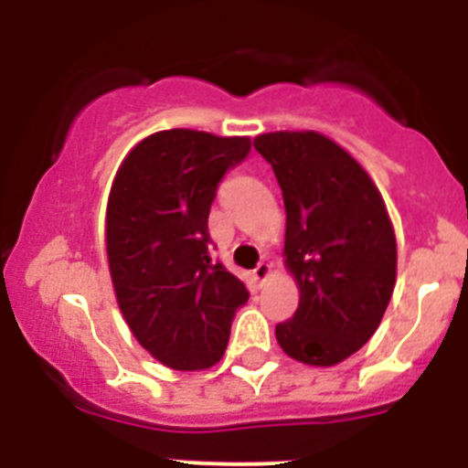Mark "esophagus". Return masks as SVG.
<instances>
[{"label":"esophagus","instance_id":"esophagus-1","mask_svg":"<svg viewBox=\"0 0 468 468\" xmlns=\"http://www.w3.org/2000/svg\"><path fill=\"white\" fill-rule=\"evenodd\" d=\"M270 274H271V264H267V262H260L258 267L253 270V279L258 281V283H264Z\"/></svg>","mask_w":468,"mask_h":468}]
</instances>
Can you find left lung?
<instances>
[{
    "label": "left lung",
    "instance_id": "8db88e82",
    "mask_svg": "<svg viewBox=\"0 0 468 468\" xmlns=\"http://www.w3.org/2000/svg\"><path fill=\"white\" fill-rule=\"evenodd\" d=\"M283 192L285 264L300 285L281 349L307 366L356 354L382 321L396 283V237L382 197L354 156L314 131L255 138Z\"/></svg>",
    "mask_w": 468,
    "mask_h": 468
}]
</instances>
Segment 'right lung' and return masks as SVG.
<instances>
[{"label": "right lung", "instance_id": "obj_1", "mask_svg": "<svg viewBox=\"0 0 468 468\" xmlns=\"http://www.w3.org/2000/svg\"><path fill=\"white\" fill-rule=\"evenodd\" d=\"M250 152L248 138L173 128L144 138L119 166L107 204V260L135 340L173 370L222 358L250 292L210 258L218 185Z\"/></svg>", "mask_w": 468, "mask_h": 468}]
</instances>
